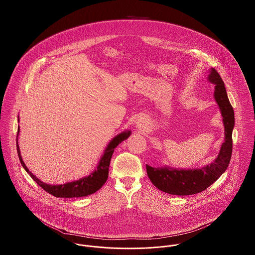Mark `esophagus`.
<instances>
[{"instance_id":"obj_1","label":"esophagus","mask_w":255,"mask_h":255,"mask_svg":"<svg viewBox=\"0 0 255 255\" xmlns=\"http://www.w3.org/2000/svg\"><path fill=\"white\" fill-rule=\"evenodd\" d=\"M141 125H142V124H139V126H141Z\"/></svg>"}]
</instances>
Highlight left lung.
I'll return each mask as SVG.
<instances>
[{"mask_svg": "<svg viewBox=\"0 0 255 255\" xmlns=\"http://www.w3.org/2000/svg\"><path fill=\"white\" fill-rule=\"evenodd\" d=\"M209 82L215 84L214 97L222 113L225 125V142L222 144L217 158L202 169L154 168L146 165L147 175L159 190L168 194L185 196L200 193L216 182L228 168L232 154V130L234 127V111L227 95L225 83L218 72L212 68L208 75Z\"/></svg>", "mask_w": 255, "mask_h": 255, "instance_id": "left-lung-1", "label": "left lung"}]
</instances>
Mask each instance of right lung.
<instances>
[{"label": "right lung", "mask_w": 255, "mask_h": 255, "mask_svg": "<svg viewBox=\"0 0 255 255\" xmlns=\"http://www.w3.org/2000/svg\"><path fill=\"white\" fill-rule=\"evenodd\" d=\"M18 133H19V128L17 132V153L19 156V159L24 170L36 182L37 184L40 185L48 193L53 195L56 198H78V197H84V196H88L97 192V190L100 189L101 186L106 182L109 175L110 161L113 156L114 150L122 141L126 139L130 135L131 132L130 131L123 132L118 134L116 137H114L111 140L109 145L107 146L104 152V155L102 156V158L98 163L97 170L93 172L90 176L75 182H67L60 185H51V184L41 182L29 170L27 169V167L25 166L23 161V158L21 157L20 149L18 145Z\"/></svg>", "instance_id": "1"}]
</instances>
